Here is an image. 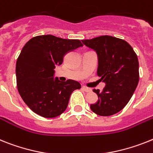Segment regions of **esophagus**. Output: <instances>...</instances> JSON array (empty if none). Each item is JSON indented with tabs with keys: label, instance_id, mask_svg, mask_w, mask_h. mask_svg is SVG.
<instances>
[{
	"label": "esophagus",
	"instance_id": "obj_1",
	"mask_svg": "<svg viewBox=\"0 0 153 153\" xmlns=\"http://www.w3.org/2000/svg\"><path fill=\"white\" fill-rule=\"evenodd\" d=\"M82 88L83 90H84L85 92H91V91H92V89H91V88H87V87H85V86H82Z\"/></svg>",
	"mask_w": 153,
	"mask_h": 153
}]
</instances>
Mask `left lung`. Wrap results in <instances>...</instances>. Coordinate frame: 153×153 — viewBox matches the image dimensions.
Masks as SVG:
<instances>
[{
	"label": "left lung",
	"instance_id": "1",
	"mask_svg": "<svg viewBox=\"0 0 153 153\" xmlns=\"http://www.w3.org/2000/svg\"><path fill=\"white\" fill-rule=\"evenodd\" d=\"M82 43L96 51L97 74L106 84L102 92L93 90L98 101L90 105L91 110L100 116L114 115L126 106L138 85V57L126 41L110 36L84 39Z\"/></svg>",
	"mask_w": 153,
	"mask_h": 153
}]
</instances>
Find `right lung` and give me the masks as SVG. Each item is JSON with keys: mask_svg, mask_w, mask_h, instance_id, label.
<instances>
[{"mask_svg": "<svg viewBox=\"0 0 153 153\" xmlns=\"http://www.w3.org/2000/svg\"><path fill=\"white\" fill-rule=\"evenodd\" d=\"M82 46L79 39L52 35L33 37L25 43L16 62V79L19 94L33 112L46 118L65 112L71 94L81 85L54 79V68L68 53Z\"/></svg>", "mask_w": 153, "mask_h": 153, "instance_id": "right-lung-1", "label": "right lung"}]
</instances>
